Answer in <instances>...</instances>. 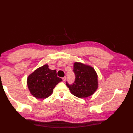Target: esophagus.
<instances>
[{
	"instance_id": "34e87169",
	"label": "esophagus",
	"mask_w": 133,
	"mask_h": 133,
	"mask_svg": "<svg viewBox=\"0 0 133 133\" xmlns=\"http://www.w3.org/2000/svg\"><path fill=\"white\" fill-rule=\"evenodd\" d=\"M66 77H63V78H62V80H63V81L64 82V81H65V80H66Z\"/></svg>"
}]
</instances>
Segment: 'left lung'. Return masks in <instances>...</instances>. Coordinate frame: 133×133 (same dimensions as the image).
I'll return each instance as SVG.
<instances>
[{
    "label": "left lung",
    "mask_w": 133,
    "mask_h": 133,
    "mask_svg": "<svg viewBox=\"0 0 133 133\" xmlns=\"http://www.w3.org/2000/svg\"><path fill=\"white\" fill-rule=\"evenodd\" d=\"M75 81L72 85L66 83L72 95L79 98L89 97L98 88V75L95 69L89 64L75 62L74 63Z\"/></svg>",
    "instance_id": "8db88e82"
}]
</instances>
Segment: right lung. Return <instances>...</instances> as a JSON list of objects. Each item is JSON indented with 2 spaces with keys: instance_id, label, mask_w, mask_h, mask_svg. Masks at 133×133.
Masks as SVG:
<instances>
[{
  "instance_id": "right-lung-1",
  "label": "right lung",
  "mask_w": 133,
  "mask_h": 133,
  "mask_svg": "<svg viewBox=\"0 0 133 133\" xmlns=\"http://www.w3.org/2000/svg\"><path fill=\"white\" fill-rule=\"evenodd\" d=\"M61 81L62 79L57 77L56 70L50 69L49 65L46 64L28 76L27 84L33 97L45 99L52 94L55 86Z\"/></svg>"
}]
</instances>
